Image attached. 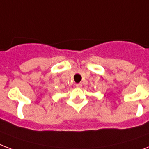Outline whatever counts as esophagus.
<instances>
[{"label":"esophagus","mask_w":149,"mask_h":149,"mask_svg":"<svg viewBox=\"0 0 149 149\" xmlns=\"http://www.w3.org/2000/svg\"><path fill=\"white\" fill-rule=\"evenodd\" d=\"M76 87H82V84H76Z\"/></svg>","instance_id":"esophagus-1"}]
</instances>
